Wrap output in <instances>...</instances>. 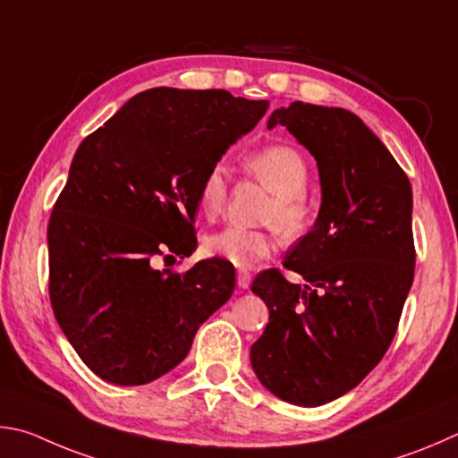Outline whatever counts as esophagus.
I'll use <instances>...</instances> for the list:
<instances>
[{"label": "esophagus", "mask_w": 458, "mask_h": 458, "mask_svg": "<svg viewBox=\"0 0 458 458\" xmlns=\"http://www.w3.org/2000/svg\"><path fill=\"white\" fill-rule=\"evenodd\" d=\"M250 284H251V274H250V271L239 269L237 271V285L242 287V290H247V287H250Z\"/></svg>", "instance_id": "esophagus-1"}]
</instances>
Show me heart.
I'll use <instances>...</instances> for the list:
<instances>
[{"label": "heart", "instance_id": "1", "mask_svg": "<svg viewBox=\"0 0 458 458\" xmlns=\"http://www.w3.org/2000/svg\"><path fill=\"white\" fill-rule=\"evenodd\" d=\"M247 168L263 187L274 192V200L267 205L263 223L267 229L225 227L205 239V251L211 258L225 259L235 267H253L259 259H266L277 251L282 237L298 239L310 227L311 207L306 191L310 182V166L301 152L292 144H269L247 158ZM229 182L227 171L221 163L211 165L200 176L197 187V203L207 219H216L227 205ZM278 227L276 228L275 225Z\"/></svg>", "mask_w": 458, "mask_h": 458}]
</instances>
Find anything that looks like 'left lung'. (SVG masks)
<instances>
[{"mask_svg":"<svg viewBox=\"0 0 458 458\" xmlns=\"http://www.w3.org/2000/svg\"><path fill=\"white\" fill-rule=\"evenodd\" d=\"M319 168L318 221L284 267L255 277L269 324L251 346L259 382L277 398L319 406L358 386L386 354L414 279L412 189L406 173L350 110L292 102L269 116Z\"/></svg>","mask_w":458,"mask_h":458,"instance_id":"left-lung-1","label":"left lung"}]
</instances>
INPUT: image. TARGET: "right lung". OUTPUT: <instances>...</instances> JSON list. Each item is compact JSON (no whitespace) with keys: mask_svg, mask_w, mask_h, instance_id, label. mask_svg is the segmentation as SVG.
I'll return each mask as SVG.
<instances>
[{"mask_svg":"<svg viewBox=\"0 0 458 458\" xmlns=\"http://www.w3.org/2000/svg\"><path fill=\"white\" fill-rule=\"evenodd\" d=\"M266 110L227 90L152 88L78 147L47 223V290L64 335L102 380L160 378L231 298L227 263L179 274L152 261L195 251L200 176Z\"/></svg>","mask_w":458,"mask_h":458,"instance_id":"1","label":"right lung"}]
</instances>
